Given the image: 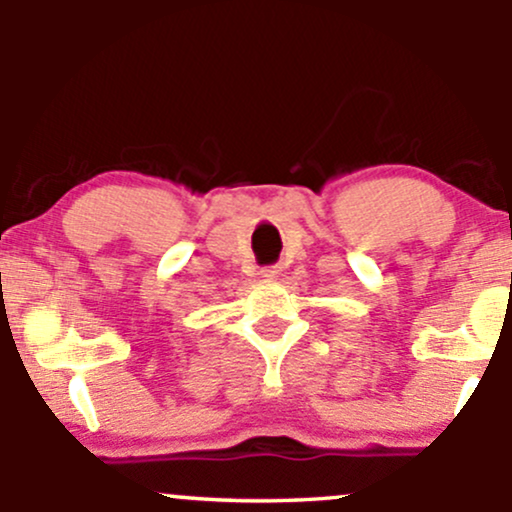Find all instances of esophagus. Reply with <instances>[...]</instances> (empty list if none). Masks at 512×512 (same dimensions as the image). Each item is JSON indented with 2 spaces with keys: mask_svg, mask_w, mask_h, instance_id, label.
I'll return each instance as SVG.
<instances>
[{
  "mask_svg": "<svg viewBox=\"0 0 512 512\" xmlns=\"http://www.w3.org/2000/svg\"><path fill=\"white\" fill-rule=\"evenodd\" d=\"M279 274V267H264L262 269V276H267V279H272V276Z\"/></svg>",
  "mask_w": 512,
  "mask_h": 512,
  "instance_id": "1",
  "label": "esophagus"
}]
</instances>
